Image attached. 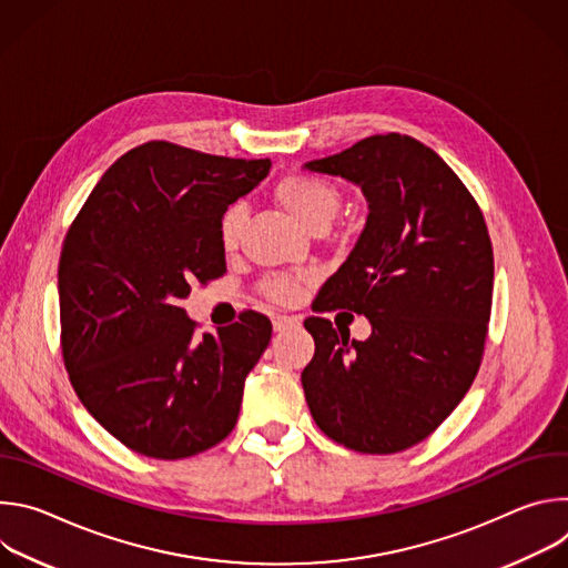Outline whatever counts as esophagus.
I'll use <instances>...</instances> for the list:
<instances>
[{
    "label": "esophagus",
    "mask_w": 568,
    "mask_h": 568,
    "mask_svg": "<svg viewBox=\"0 0 568 568\" xmlns=\"http://www.w3.org/2000/svg\"><path fill=\"white\" fill-rule=\"evenodd\" d=\"M272 323H274V333H285V331L298 326V318L296 316H287V314H278V316H274Z\"/></svg>",
    "instance_id": "obj_1"
}]
</instances>
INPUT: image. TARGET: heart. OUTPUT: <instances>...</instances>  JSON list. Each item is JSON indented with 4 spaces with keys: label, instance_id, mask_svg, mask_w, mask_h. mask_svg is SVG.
<instances>
[{
    "label": "heart",
    "instance_id": "1",
    "mask_svg": "<svg viewBox=\"0 0 568 568\" xmlns=\"http://www.w3.org/2000/svg\"><path fill=\"white\" fill-rule=\"evenodd\" d=\"M274 200L290 217H294L301 226L310 231L326 229L342 204V195L337 186L305 173H294L283 178L274 186ZM245 220H247V211L242 204H231L220 215L217 235L224 252H233L237 247L242 229H245ZM265 294L272 301L292 303L296 298V287L290 278L276 276L265 283Z\"/></svg>",
    "mask_w": 568,
    "mask_h": 568
}]
</instances>
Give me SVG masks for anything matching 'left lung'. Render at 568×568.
I'll use <instances>...</instances> for the list:
<instances>
[{"instance_id":"left-lung-1","label":"left lung","mask_w":568,"mask_h":568,"mask_svg":"<svg viewBox=\"0 0 568 568\" xmlns=\"http://www.w3.org/2000/svg\"><path fill=\"white\" fill-rule=\"evenodd\" d=\"M303 169L359 186L368 202L364 231L323 283L316 310L364 314L371 337L357 342L328 318H305L310 414L348 449H409L476 377L495 283L488 226L456 173L407 134H375Z\"/></svg>"}]
</instances>
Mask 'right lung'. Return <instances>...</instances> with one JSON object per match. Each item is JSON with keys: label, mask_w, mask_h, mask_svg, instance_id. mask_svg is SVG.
I'll list each match as a JSON object with an SVG mask.
<instances>
[{"label": "right lung", "mask_w": 568, "mask_h": 568, "mask_svg": "<svg viewBox=\"0 0 568 568\" xmlns=\"http://www.w3.org/2000/svg\"><path fill=\"white\" fill-rule=\"evenodd\" d=\"M270 159L148 141L116 159L67 231L58 296L62 357L97 423L141 456H195L235 427L272 323L242 312L195 337L182 307L226 272L220 215L258 186Z\"/></svg>", "instance_id": "add662e5"}]
</instances>
